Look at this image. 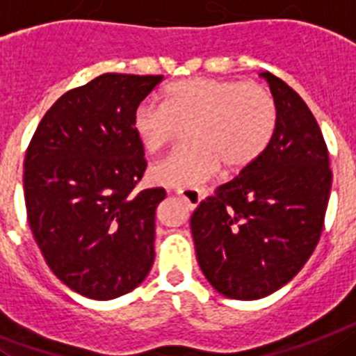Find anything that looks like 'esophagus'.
<instances>
[{
  "label": "esophagus",
  "instance_id": "esophagus-1",
  "mask_svg": "<svg viewBox=\"0 0 356 356\" xmlns=\"http://www.w3.org/2000/svg\"><path fill=\"white\" fill-rule=\"evenodd\" d=\"M175 193L186 202V206L190 209H195L200 200H202V193L199 190H195V188H179V190H175Z\"/></svg>",
  "mask_w": 356,
  "mask_h": 356
}]
</instances>
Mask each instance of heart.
<instances>
[{
	"instance_id": "obj_1",
	"label": "heart",
	"mask_w": 356,
	"mask_h": 356,
	"mask_svg": "<svg viewBox=\"0 0 356 356\" xmlns=\"http://www.w3.org/2000/svg\"><path fill=\"white\" fill-rule=\"evenodd\" d=\"M277 123L276 100L259 82L191 76L170 84L163 104L141 102L132 127L148 152L174 145L188 129L191 143L150 168V181L195 186L218 166L238 172L254 163L270 143Z\"/></svg>"
}]
</instances>
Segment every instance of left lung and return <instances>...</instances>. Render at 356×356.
<instances>
[{"label":"left lung","mask_w":356,"mask_h":356,"mask_svg":"<svg viewBox=\"0 0 356 356\" xmlns=\"http://www.w3.org/2000/svg\"><path fill=\"white\" fill-rule=\"evenodd\" d=\"M277 123L264 154L191 215L197 259L225 298L251 301L286 285L324 227L332 168L317 120L285 80L261 73Z\"/></svg>","instance_id":"8db88e82"}]
</instances>
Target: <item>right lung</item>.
<instances>
[{
	"instance_id": "right-lung-1",
	"label": "right lung",
	"mask_w": 356,
	"mask_h": 356,
	"mask_svg": "<svg viewBox=\"0 0 356 356\" xmlns=\"http://www.w3.org/2000/svg\"><path fill=\"white\" fill-rule=\"evenodd\" d=\"M163 79L104 73L70 89L26 148L30 229L51 272L86 298H120L152 268L156 209L166 191H136L147 159L132 116Z\"/></svg>"
}]
</instances>
